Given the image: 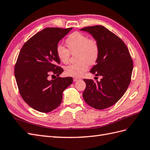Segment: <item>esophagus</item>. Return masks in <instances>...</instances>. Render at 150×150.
I'll use <instances>...</instances> for the list:
<instances>
[{
	"instance_id": "obj_1",
	"label": "esophagus",
	"mask_w": 150,
	"mask_h": 150,
	"mask_svg": "<svg viewBox=\"0 0 150 150\" xmlns=\"http://www.w3.org/2000/svg\"><path fill=\"white\" fill-rule=\"evenodd\" d=\"M79 80H81L80 78H77V77H74V78H73V81H74V82H76V81H78Z\"/></svg>"
}]
</instances>
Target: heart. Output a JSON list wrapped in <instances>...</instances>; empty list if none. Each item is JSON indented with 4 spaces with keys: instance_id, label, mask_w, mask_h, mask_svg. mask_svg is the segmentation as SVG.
<instances>
[{
    "instance_id": "heart-1",
    "label": "heart",
    "mask_w": 150,
    "mask_h": 150,
    "mask_svg": "<svg viewBox=\"0 0 150 150\" xmlns=\"http://www.w3.org/2000/svg\"><path fill=\"white\" fill-rule=\"evenodd\" d=\"M68 50L62 44L56 47L57 56L62 63L67 64L71 54H76V60L74 64L67 66L65 72L67 76L80 77L88 69L89 64H94L99 58V46L97 40L94 38H89L79 32H74L66 39Z\"/></svg>"
}]
</instances>
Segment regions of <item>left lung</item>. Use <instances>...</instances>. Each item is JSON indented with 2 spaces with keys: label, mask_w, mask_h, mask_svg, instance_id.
I'll return each instance as SVG.
<instances>
[{
  "label": "left lung",
  "mask_w": 150,
  "mask_h": 150,
  "mask_svg": "<svg viewBox=\"0 0 150 150\" xmlns=\"http://www.w3.org/2000/svg\"><path fill=\"white\" fill-rule=\"evenodd\" d=\"M91 34L99 46V56L90 72L101 76L99 81L84 79L86 87L83 93L85 102L97 110H104L118 101L131 82L133 62L125 43L102 25L82 28Z\"/></svg>",
  "instance_id": "obj_1"
}]
</instances>
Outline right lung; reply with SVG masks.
Masks as SVG:
<instances>
[{
	"instance_id": "1",
	"label": "right lung",
	"mask_w": 150,
	"mask_h": 150,
	"mask_svg": "<svg viewBox=\"0 0 150 150\" xmlns=\"http://www.w3.org/2000/svg\"><path fill=\"white\" fill-rule=\"evenodd\" d=\"M72 29H44L21 49L14 67L16 83L22 99L35 110L49 112L57 108L63 91L72 83L71 77H59L64 70L56 54L59 40Z\"/></svg>"
}]
</instances>
